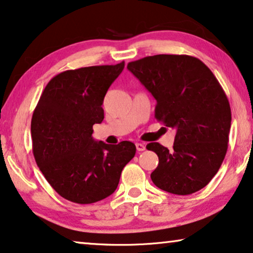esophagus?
I'll use <instances>...</instances> for the list:
<instances>
[{
	"mask_svg": "<svg viewBox=\"0 0 253 253\" xmlns=\"http://www.w3.org/2000/svg\"><path fill=\"white\" fill-rule=\"evenodd\" d=\"M135 145H136V150L137 151L141 152V151H144L145 150V145L143 143H136Z\"/></svg>",
	"mask_w": 253,
	"mask_h": 253,
	"instance_id": "1",
	"label": "esophagus"
}]
</instances>
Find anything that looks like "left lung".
<instances>
[{
  "instance_id": "left-lung-1",
  "label": "left lung",
  "mask_w": 253,
  "mask_h": 253,
  "mask_svg": "<svg viewBox=\"0 0 253 253\" xmlns=\"http://www.w3.org/2000/svg\"><path fill=\"white\" fill-rule=\"evenodd\" d=\"M127 69L157 101L156 119L176 130L172 150L158 142L147 145L159 159L152 182L175 195L201 190L228 149L232 111L219 81L202 60L188 55L148 56Z\"/></svg>"
}]
</instances>
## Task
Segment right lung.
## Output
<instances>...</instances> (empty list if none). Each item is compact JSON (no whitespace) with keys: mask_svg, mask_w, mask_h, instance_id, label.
<instances>
[{"mask_svg":"<svg viewBox=\"0 0 253 253\" xmlns=\"http://www.w3.org/2000/svg\"><path fill=\"white\" fill-rule=\"evenodd\" d=\"M125 67L67 70L49 81L31 123L33 154L45 180L63 198L91 204L115 193L122 170L135 156L129 141L110 145L92 138L104 119L106 91Z\"/></svg>","mask_w":253,"mask_h":253,"instance_id":"right-lung-1","label":"right lung"}]
</instances>
